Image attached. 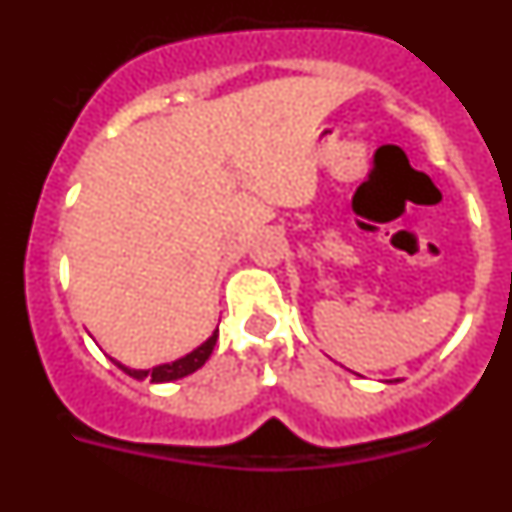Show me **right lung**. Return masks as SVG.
<instances>
[{
	"mask_svg": "<svg viewBox=\"0 0 512 512\" xmlns=\"http://www.w3.org/2000/svg\"><path fill=\"white\" fill-rule=\"evenodd\" d=\"M215 343H217V330L212 333L210 338H207L205 343H202L200 348H194L192 354L171 361V364L153 366V369H128V366L117 364V361H115V364L120 366L122 372L130 374L133 379H151V382H174V379H182V377H187V374L197 372V369H200V366L205 364L207 359H210Z\"/></svg>",
	"mask_w": 512,
	"mask_h": 512,
	"instance_id": "add662e5",
	"label": "right lung"
}]
</instances>
